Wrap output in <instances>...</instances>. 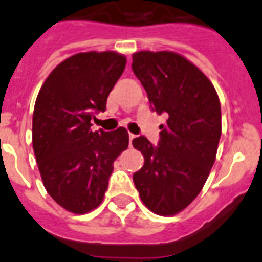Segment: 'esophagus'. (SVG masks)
<instances>
[{
    "label": "esophagus",
    "instance_id": "obj_1",
    "mask_svg": "<svg viewBox=\"0 0 262 262\" xmlns=\"http://www.w3.org/2000/svg\"><path fill=\"white\" fill-rule=\"evenodd\" d=\"M128 137H130V145H131V146H132V140H134L135 137H136V135L131 134V132H130V134H128Z\"/></svg>",
    "mask_w": 262,
    "mask_h": 262
}]
</instances>
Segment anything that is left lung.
Here are the masks:
<instances>
[{
    "label": "left lung",
    "instance_id": "left-lung-1",
    "mask_svg": "<svg viewBox=\"0 0 262 262\" xmlns=\"http://www.w3.org/2000/svg\"><path fill=\"white\" fill-rule=\"evenodd\" d=\"M132 71L150 108L168 120L154 146L145 136L132 140L144 155L134 173L142 203L159 215H174L190 205L205 185L222 135L219 97L210 80L174 52H137Z\"/></svg>",
    "mask_w": 262,
    "mask_h": 262
}]
</instances>
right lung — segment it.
<instances>
[{
	"mask_svg": "<svg viewBox=\"0 0 262 262\" xmlns=\"http://www.w3.org/2000/svg\"><path fill=\"white\" fill-rule=\"evenodd\" d=\"M125 66L126 57L116 52L77 53L51 72L35 100L33 149L43 185L71 213L102 203L113 163L128 146L125 127L90 128Z\"/></svg>",
	"mask_w": 262,
	"mask_h": 262,
	"instance_id": "right-lung-1",
	"label": "right lung"
}]
</instances>
